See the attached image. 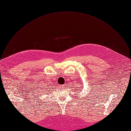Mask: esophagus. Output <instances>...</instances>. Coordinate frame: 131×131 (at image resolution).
<instances>
[{
  "label": "esophagus",
  "mask_w": 131,
  "mask_h": 131,
  "mask_svg": "<svg viewBox=\"0 0 131 131\" xmlns=\"http://www.w3.org/2000/svg\"><path fill=\"white\" fill-rule=\"evenodd\" d=\"M60 88L62 89H64V88H65V86H64V85H62V86H61Z\"/></svg>",
  "instance_id": "esophagus-1"
}]
</instances>
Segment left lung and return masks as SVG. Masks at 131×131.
<instances>
[{"label":"left lung","mask_w":131,"mask_h":131,"mask_svg":"<svg viewBox=\"0 0 131 131\" xmlns=\"http://www.w3.org/2000/svg\"><path fill=\"white\" fill-rule=\"evenodd\" d=\"M78 88H80V87H78ZM82 88H83V86H82V87H81V89H83Z\"/></svg>","instance_id":"left-lung-1"}]
</instances>
